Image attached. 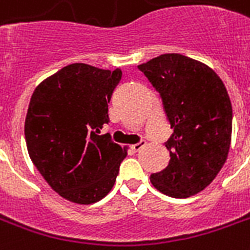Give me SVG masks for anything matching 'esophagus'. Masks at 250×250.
<instances>
[{
    "mask_svg": "<svg viewBox=\"0 0 250 250\" xmlns=\"http://www.w3.org/2000/svg\"><path fill=\"white\" fill-rule=\"evenodd\" d=\"M144 146H146V142H139L138 144H132V146H131V149H132L133 152H138V150L142 149Z\"/></svg>",
    "mask_w": 250,
    "mask_h": 250,
    "instance_id": "obj_1",
    "label": "esophagus"
}]
</instances>
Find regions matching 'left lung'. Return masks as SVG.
I'll list each match as a JSON object with an SVG mask.
<instances>
[{
    "mask_svg": "<svg viewBox=\"0 0 250 250\" xmlns=\"http://www.w3.org/2000/svg\"><path fill=\"white\" fill-rule=\"evenodd\" d=\"M157 89L170 127V161L150 182L173 198L208 186L226 164L232 138V104L224 83L205 62L165 53L139 65Z\"/></svg>",
    "mask_w": 250,
    "mask_h": 250,
    "instance_id": "8db88e82",
    "label": "left lung"
}]
</instances>
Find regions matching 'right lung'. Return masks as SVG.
Masks as SVG:
<instances>
[{"label":"right lung","instance_id":"obj_1","mask_svg":"<svg viewBox=\"0 0 250 250\" xmlns=\"http://www.w3.org/2000/svg\"><path fill=\"white\" fill-rule=\"evenodd\" d=\"M122 70L76 62L43 80L24 121L30 159L60 197L91 205L110 193L128 148L100 135Z\"/></svg>","mask_w":250,"mask_h":250}]
</instances>
